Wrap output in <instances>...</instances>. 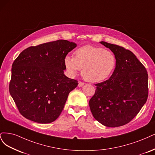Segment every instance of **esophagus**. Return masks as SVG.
Listing matches in <instances>:
<instances>
[{
	"instance_id": "esophagus-1",
	"label": "esophagus",
	"mask_w": 155,
	"mask_h": 155,
	"mask_svg": "<svg viewBox=\"0 0 155 155\" xmlns=\"http://www.w3.org/2000/svg\"><path fill=\"white\" fill-rule=\"evenodd\" d=\"M84 85V82H78V87H82Z\"/></svg>"
}]
</instances>
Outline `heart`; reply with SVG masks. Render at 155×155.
Listing matches in <instances>:
<instances>
[{
    "instance_id": "b5f03b06",
    "label": "heart",
    "mask_w": 155,
    "mask_h": 155,
    "mask_svg": "<svg viewBox=\"0 0 155 155\" xmlns=\"http://www.w3.org/2000/svg\"><path fill=\"white\" fill-rule=\"evenodd\" d=\"M64 64L71 75L78 69L86 81L98 82L107 78L115 68L117 58L111 51L102 48L85 46L74 52V57H66Z\"/></svg>"
}]
</instances>
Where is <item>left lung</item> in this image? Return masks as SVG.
<instances>
[{"label":"left lung","instance_id":"8db88e82","mask_svg":"<svg viewBox=\"0 0 155 155\" xmlns=\"http://www.w3.org/2000/svg\"><path fill=\"white\" fill-rule=\"evenodd\" d=\"M117 58L115 69L107 81L95 84V93L89 102L93 116L104 126L115 127L130 122L148 97L146 68L128 49L106 42Z\"/></svg>","mask_w":155,"mask_h":155}]
</instances>
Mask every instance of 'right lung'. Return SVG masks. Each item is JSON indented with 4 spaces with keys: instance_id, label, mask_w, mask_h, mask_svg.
I'll return each instance as SVG.
<instances>
[{
    "instance_id": "obj_1",
    "label": "right lung",
    "mask_w": 155,
    "mask_h": 155,
    "mask_svg": "<svg viewBox=\"0 0 155 155\" xmlns=\"http://www.w3.org/2000/svg\"><path fill=\"white\" fill-rule=\"evenodd\" d=\"M77 44L58 40L24 49L15 60L9 91L26 118L51 123L63 110L78 81L64 74V59Z\"/></svg>"
}]
</instances>
